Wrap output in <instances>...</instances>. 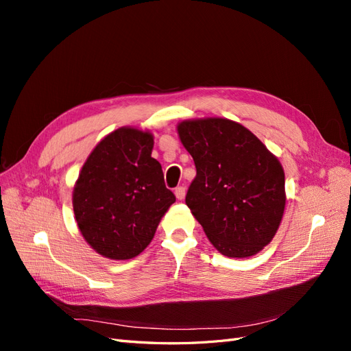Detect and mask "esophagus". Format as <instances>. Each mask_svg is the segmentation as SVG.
<instances>
[{"mask_svg": "<svg viewBox=\"0 0 351 351\" xmlns=\"http://www.w3.org/2000/svg\"><path fill=\"white\" fill-rule=\"evenodd\" d=\"M174 193H176V197H177L178 200H183L184 196H186V187H183V186L177 187V189L174 190Z\"/></svg>", "mask_w": 351, "mask_h": 351, "instance_id": "obj_1", "label": "esophagus"}]
</instances>
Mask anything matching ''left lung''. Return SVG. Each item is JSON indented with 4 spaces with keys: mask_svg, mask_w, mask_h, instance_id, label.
Wrapping results in <instances>:
<instances>
[{
    "mask_svg": "<svg viewBox=\"0 0 351 351\" xmlns=\"http://www.w3.org/2000/svg\"><path fill=\"white\" fill-rule=\"evenodd\" d=\"M177 133L196 165L186 205L209 241L228 258L259 253L284 215L285 176L278 158L228 119L184 120Z\"/></svg>",
    "mask_w": 351,
    "mask_h": 351,
    "instance_id": "left-lung-1",
    "label": "left lung"
}]
</instances>
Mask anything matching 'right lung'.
I'll return each instance as SVG.
<instances>
[{
	"label": "right lung",
	"instance_id": "obj_1",
	"mask_svg": "<svg viewBox=\"0 0 351 351\" xmlns=\"http://www.w3.org/2000/svg\"><path fill=\"white\" fill-rule=\"evenodd\" d=\"M154 134L120 127L93 147L73 189L83 239L101 256L125 261L142 253L176 196L152 158Z\"/></svg>",
	"mask_w": 351,
	"mask_h": 351
}]
</instances>
